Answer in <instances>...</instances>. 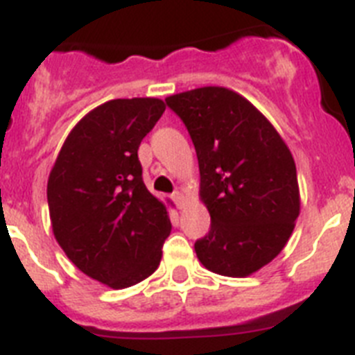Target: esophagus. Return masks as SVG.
<instances>
[{"label":"esophagus","mask_w":355,"mask_h":355,"mask_svg":"<svg viewBox=\"0 0 355 355\" xmlns=\"http://www.w3.org/2000/svg\"><path fill=\"white\" fill-rule=\"evenodd\" d=\"M172 199H174V202L178 205V208H183L184 196H183V192H181V190H175V192L172 193Z\"/></svg>","instance_id":"34e87169"}]
</instances>
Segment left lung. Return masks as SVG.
Listing matches in <instances>:
<instances>
[{"label":"left lung","mask_w":355,"mask_h":355,"mask_svg":"<svg viewBox=\"0 0 355 355\" xmlns=\"http://www.w3.org/2000/svg\"><path fill=\"white\" fill-rule=\"evenodd\" d=\"M184 122L200 172V200L211 216L196 241L215 274L247 277L284 249L300 213L297 168L268 119L245 97L202 87L165 99Z\"/></svg>","instance_id":"1"}]
</instances>
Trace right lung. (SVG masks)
Segmentation results:
<instances>
[{"label":"right lung","mask_w":355,"mask_h":355,"mask_svg":"<svg viewBox=\"0 0 355 355\" xmlns=\"http://www.w3.org/2000/svg\"><path fill=\"white\" fill-rule=\"evenodd\" d=\"M165 103L112 99L72 128L48 180L53 233L83 274L121 290L149 277L171 234L165 205L144 184L139 147Z\"/></svg>","instance_id":"1"}]
</instances>
